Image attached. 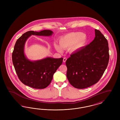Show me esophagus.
I'll return each instance as SVG.
<instances>
[{
  "instance_id": "1",
  "label": "esophagus",
  "mask_w": 120,
  "mask_h": 120,
  "mask_svg": "<svg viewBox=\"0 0 120 120\" xmlns=\"http://www.w3.org/2000/svg\"><path fill=\"white\" fill-rule=\"evenodd\" d=\"M67 58L66 57H64V58H63V62H64V63H65V62H66V61H67Z\"/></svg>"
}]
</instances>
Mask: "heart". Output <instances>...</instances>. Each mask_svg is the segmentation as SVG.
<instances>
[{
	"label": "heart",
	"mask_w": 120,
	"mask_h": 120,
	"mask_svg": "<svg viewBox=\"0 0 120 120\" xmlns=\"http://www.w3.org/2000/svg\"><path fill=\"white\" fill-rule=\"evenodd\" d=\"M88 36L85 33L80 32H71L61 36L59 40V45L54 44L56 50L62 52L63 49H69L71 52L77 51L86 45Z\"/></svg>",
	"instance_id": "obj_1"
}]
</instances>
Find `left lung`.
Listing matches in <instances>:
<instances>
[{"label":"left lung","mask_w":120,"mask_h":120,"mask_svg":"<svg viewBox=\"0 0 120 120\" xmlns=\"http://www.w3.org/2000/svg\"><path fill=\"white\" fill-rule=\"evenodd\" d=\"M91 42L71 55L67 60V77L74 87L83 89L97 83L109 63L108 42L101 32L95 29Z\"/></svg>","instance_id":"8db88e82"}]
</instances>
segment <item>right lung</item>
<instances>
[{
    "mask_svg": "<svg viewBox=\"0 0 120 120\" xmlns=\"http://www.w3.org/2000/svg\"><path fill=\"white\" fill-rule=\"evenodd\" d=\"M53 32L49 30L39 32L29 31L23 34L16 41L12 53V60L17 76L26 86L34 89H43L49 86L53 75L63 63V58L47 57L31 61L25 54V45L32 35L50 36Z\"/></svg>",
    "mask_w": 120,
    "mask_h": 120,
    "instance_id": "1",
    "label": "right lung"
}]
</instances>
